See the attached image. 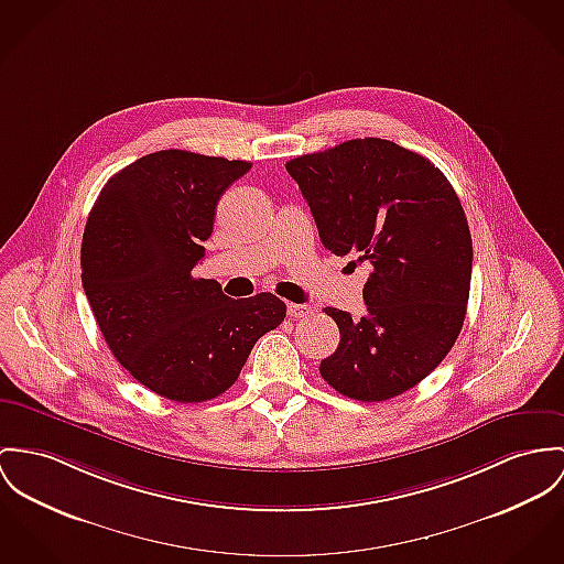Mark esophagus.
<instances>
[{
	"instance_id": "1",
	"label": "esophagus",
	"mask_w": 564,
	"mask_h": 564,
	"mask_svg": "<svg viewBox=\"0 0 564 564\" xmlns=\"http://www.w3.org/2000/svg\"><path fill=\"white\" fill-rule=\"evenodd\" d=\"M308 313H313L311 304H288V315L299 319V317H306Z\"/></svg>"
}]
</instances>
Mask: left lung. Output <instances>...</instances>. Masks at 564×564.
Returning <instances> with one entry per match:
<instances>
[{"label":"left lung","instance_id":"8db88e82","mask_svg":"<svg viewBox=\"0 0 564 564\" xmlns=\"http://www.w3.org/2000/svg\"><path fill=\"white\" fill-rule=\"evenodd\" d=\"M335 256L369 261L367 313L326 306L339 347L319 373L356 401H387L425 380L466 317L473 238L462 202L425 156L365 137L285 165Z\"/></svg>","mask_w":564,"mask_h":564}]
</instances>
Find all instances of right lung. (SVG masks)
I'll list each match as a JSON object with an SVG mask.
<instances>
[{
  "instance_id": "right-lung-1",
  "label": "right lung",
  "mask_w": 564,
  "mask_h": 564,
  "mask_svg": "<svg viewBox=\"0 0 564 564\" xmlns=\"http://www.w3.org/2000/svg\"><path fill=\"white\" fill-rule=\"evenodd\" d=\"M251 163L161 150L100 191L82 242V281L118 362L145 389L180 403L229 389L253 346L285 317L270 292L231 301L193 276L220 195Z\"/></svg>"
}]
</instances>
